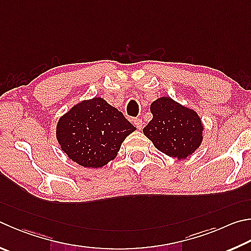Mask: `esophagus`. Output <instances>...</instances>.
<instances>
[{
	"label": "esophagus",
	"mask_w": 251,
	"mask_h": 251,
	"mask_svg": "<svg viewBox=\"0 0 251 251\" xmlns=\"http://www.w3.org/2000/svg\"><path fill=\"white\" fill-rule=\"evenodd\" d=\"M134 125L137 127L138 129H141V128H143V121H141L140 118H135V120H134Z\"/></svg>",
	"instance_id": "esophagus-1"
}]
</instances>
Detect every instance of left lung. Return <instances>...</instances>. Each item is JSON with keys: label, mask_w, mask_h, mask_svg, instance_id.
Segmentation results:
<instances>
[{"label": "left lung", "mask_w": 251, "mask_h": 251, "mask_svg": "<svg viewBox=\"0 0 251 251\" xmlns=\"http://www.w3.org/2000/svg\"><path fill=\"white\" fill-rule=\"evenodd\" d=\"M152 120L144 134L159 151L185 159L199 148L203 139L201 120L194 111L180 105L171 98H160L150 105Z\"/></svg>", "instance_id": "left-lung-1"}]
</instances>
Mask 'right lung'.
Returning <instances> with one entry per match:
<instances>
[{"instance_id": "obj_1", "label": "right lung", "mask_w": 251, "mask_h": 251, "mask_svg": "<svg viewBox=\"0 0 251 251\" xmlns=\"http://www.w3.org/2000/svg\"><path fill=\"white\" fill-rule=\"evenodd\" d=\"M136 128L105 100L76 104L57 125L62 151L85 168H101L116 157L124 139Z\"/></svg>"}]
</instances>
